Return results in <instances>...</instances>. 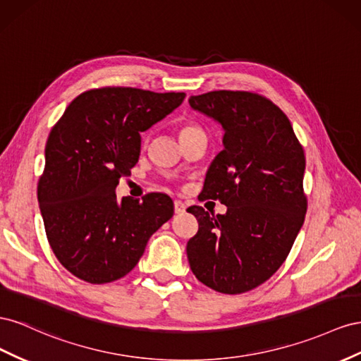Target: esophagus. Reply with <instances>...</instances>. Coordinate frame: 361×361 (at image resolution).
<instances>
[{
	"mask_svg": "<svg viewBox=\"0 0 361 361\" xmlns=\"http://www.w3.org/2000/svg\"><path fill=\"white\" fill-rule=\"evenodd\" d=\"M173 210H175V213H177V214L184 213V210H186V205H184V202L175 200L173 201Z\"/></svg>",
	"mask_w": 361,
	"mask_h": 361,
	"instance_id": "obj_1",
	"label": "esophagus"
}]
</instances>
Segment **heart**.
Masks as SVG:
<instances>
[{
    "mask_svg": "<svg viewBox=\"0 0 361 361\" xmlns=\"http://www.w3.org/2000/svg\"><path fill=\"white\" fill-rule=\"evenodd\" d=\"M198 131H202V130L197 126V123L186 122V123H183L181 128H180V137L192 135V133H198Z\"/></svg>",
    "mask_w": 361,
    "mask_h": 361,
    "instance_id": "b5f03b06",
    "label": "heart"
}]
</instances>
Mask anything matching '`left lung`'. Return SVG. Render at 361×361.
<instances>
[{
    "label": "left lung",
    "mask_w": 361,
    "mask_h": 361,
    "mask_svg": "<svg viewBox=\"0 0 361 361\" xmlns=\"http://www.w3.org/2000/svg\"><path fill=\"white\" fill-rule=\"evenodd\" d=\"M189 104L225 130L201 195L226 205L216 216L188 209L198 221L186 248L190 269L219 293L250 292L280 269L304 224V149L289 118L263 95L213 90Z\"/></svg>",
    "instance_id": "1"
}]
</instances>
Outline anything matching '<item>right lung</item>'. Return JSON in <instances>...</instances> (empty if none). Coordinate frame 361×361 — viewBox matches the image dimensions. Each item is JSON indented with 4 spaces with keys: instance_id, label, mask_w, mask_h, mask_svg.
I'll use <instances>...</instances> for the list:
<instances>
[{
    "instance_id": "add662e5",
    "label": "right lung",
    "mask_w": 361,
    "mask_h": 361,
    "mask_svg": "<svg viewBox=\"0 0 361 361\" xmlns=\"http://www.w3.org/2000/svg\"><path fill=\"white\" fill-rule=\"evenodd\" d=\"M186 94L106 86L78 95L51 130L37 201L57 260L90 284L126 276L151 235L169 221L164 193L116 200L119 178L140 154V131L177 109Z\"/></svg>"
}]
</instances>
